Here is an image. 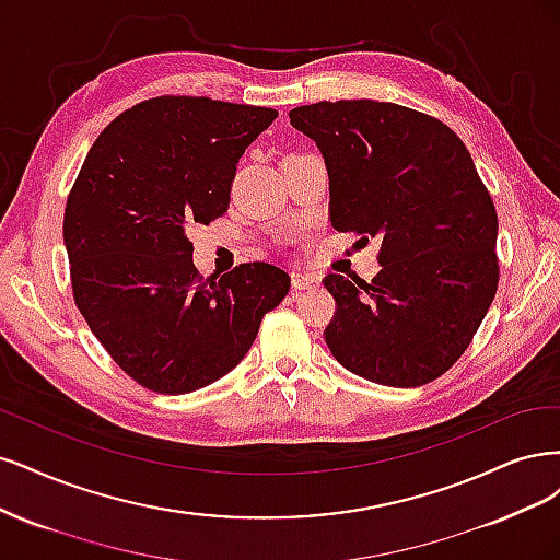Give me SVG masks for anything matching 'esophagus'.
<instances>
[{"instance_id":"34e87169","label":"esophagus","mask_w":560,"mask_h":560,"mask_svg":"<svg viewBox=\"0 0 560 560\" xmlns=\"http://www.w3.org/2000/svg\"><path fill=\"white\" fill-rule=\"evenodd\" d=\"M291 281H293V288H295V291H304V288H314V285H318V277L314 275V272H300V269H298V272H293L291 275Z\"/></svg>"}]
</instances>
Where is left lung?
<instances>
[{
    "label": "left lung",
    "mask_w": 560,
    "mask_h": 560,
    "mask_svg": "<svg viewBox=\"0 0 560 560\" xmlns=\"http://www.w3.org/2000/svg\"><path fill=\"white\" fill-rule=\"evenodd\" d=\"M288 118L326 162L332 228L382 240L372 283L323 281L337 302L332 355L374 384L432 382L498 291V215L472 155L438 118L390 102H318Z\"/></svg>",
    "instance_id": "left-lung-1"
}]
</instances>
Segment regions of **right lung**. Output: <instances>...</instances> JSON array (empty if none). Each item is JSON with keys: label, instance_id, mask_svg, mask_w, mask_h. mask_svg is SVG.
<instances>
[{"label": "right lung", "instance_id": "obj_1", "mask_svg": "<svg viewBox=\"0 0 560 560\" xmlns=\"http://www.w3.org/2000/svg\"><path fill=\"white\" fill-rule=\"evenodd\" d=\"M279 114L209 97L147 100L90 149L65 209L74 300L137 384L182 395L225 376L291 277L244 262L209 281L186 232L230 205L244 151Z\"/></svg>", "mask_w": 560, "mask_h": 560}]
</instances>
